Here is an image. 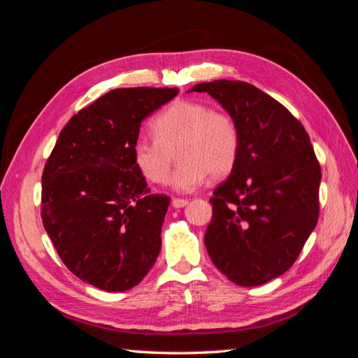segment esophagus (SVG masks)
<instances>
[{
    "mask_svg": "<svg viewBox=\"0 0 358 358\" xmlns=\"http://www.w3.org/2000/svg\"><path fill=\"white\" fill-rule=\"evenodd\" d=\"M187 203H189V201H187L186 199H172V206L173 208H183Z\"/></svg>",
    "mask_w": 358,
    "mask_h": 358,
    "instance_id": "1",
    "label": "esophagus"
}]
</instances>
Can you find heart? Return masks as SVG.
<instances>
[{
  "mask_svg": "<svg viewBox=\"0 0 358 358\" xmlns=\"http://www.w3.org/2000/svg\"><path fill=\"white\" fill-rule=\"evenodd\" d=\"M155 138L139 136L133 142V162L150 183H166L172 155L177 145L178 167L171 186L178 192H192L205 183L208 175L222 177L236 164L239 129L229 114L216 113L205 103L178 100L155 117Z\"/></svg>",
  "mask_w": 358,
  "mask_h": 358,
  "instance_id": "1",
  "label": "heart"
}]
</instances>
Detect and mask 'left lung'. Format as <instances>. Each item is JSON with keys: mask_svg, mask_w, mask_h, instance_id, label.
<instances>
[{"mask_svg": "<svg viewBox=\"0 0 358 358\" xmlns=\"http://www.w3.org/2000/svg\"><path fill=\"white\" fill-rule=\"evenodd\" d=\"M239 129L230 177L213 192L205 245L214 266L239 287L287 272L320 216L321 167L307 131L287 108L243 81L200 83Z\"/></svg>", "mask_w": 358, "mask_h": 358, "instance_id": "obj_1", "label": "left lung"}]
</instances>
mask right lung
Wrapping results in <instances>:
<instances>
[{"label": "right lung", "instance_id": "add662e5", "mask_svg": "<svg viewBox=\"0 0 358 358\" xmlns=\"http://www.w3.org/2000/svg\"><path fill=\"white\" fill-rule=\"evenodd\" d=\"M177 87L114 89L75 114L42 173V222L64 264L103 291L136 287L157 262L171 199L133 162L141 122Z\"/></svg>", "mask_w": 358, "mask_h": 358}]
</instances>
